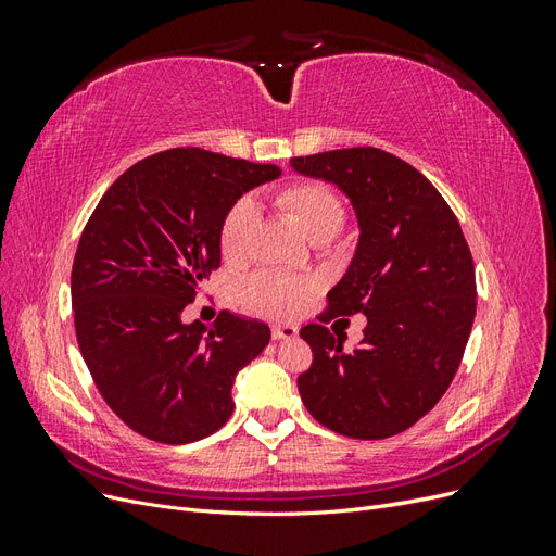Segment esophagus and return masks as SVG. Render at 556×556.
I'll list each match as a JSON object with an SVG mask.
<instances>
[{
  "mask_svg": "<svg viewBox=\"0 0 556 556\" xmlns=\"http://www.w3.org/2000/svg\"><path fill=\"white\" fill-rule=\"evenodd\" d=\"M271 336L276 341H294L299 336V329L292 327V325H274Z\"/></svg>",
  "mask_w": 556,
  "mask_h": 556,
  "instance_id": "34e87169",
  "label": "esophagus"
}]
</instances>
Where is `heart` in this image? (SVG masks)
Segmentation results:
<instances>
[{"label": "heart", "mask_w": 556, "mask_h": 556, "mask_svg": "<svg viewBox=\"0 0 556 556\" xmlns=\"http://www.w3.org/2000/svg\"><path fill=\"white\" fill-rule=\"evenodd\" d=\"M280 206L294 217L296 227L308 239L323 231L336 233L343 227V204L327 185H294V188L280 194ZM255 220L257 211L250 199H241L229 208L220 227V250L227 260H239L243 255ZM245 294L252 304L266 313L290 315L304 304L306 285L271 274H262L245 282Z\"/></svg>", "instance_id": "heart-1"}]
</instances>
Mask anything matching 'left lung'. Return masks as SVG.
I'll return each instance as SVG.
<instances>
[{"instance_id": "obj_1", "label": "left lung", "mask_w": 556, "mask_h": 556, "mask_svg": "<svg viewBox=\"0 0 556 556\" xmlns=\"http://www.w3.org/2000/svg\"><path fill=\"white\" fill-rule=\"evenodd\" d=\"M290 166L336 185L357 217L355 255L319 323L368 319L352 352L323 325L301 329L313 350L296 380L301 401L348 439H390L425 417L457 374L476 319L473 257L441 192L392 153L343 148Z\"/></svg>"}]
</instances>
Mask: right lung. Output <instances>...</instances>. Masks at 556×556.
<instances>
[{
    "label": "right lung",
    "instance_id": "obj_1",
    "mask_svg": "<svg viewBox=\"0 0 556 556\" xmlns=\"http://www.w3.org/2000/svg\"><path fill=\"white\" fill-rule=\"evenodd\" d=\"M280 176L201 148H172L134 164L80 233L72 306L83 362L123 422L150 441L182 445L231 417V384L271 341L260 319L223 311L182 323L199 285L220 266L229 208Z\"/></svg>",
    "mask_w": 556,
    "mask_h": 556
}]
</instances>
